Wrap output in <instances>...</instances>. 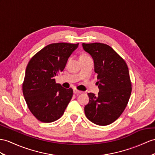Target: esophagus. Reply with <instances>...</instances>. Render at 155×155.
<instances>
[{"label":"esophagus","mask_w":155,"mask_h":155,"mask_svg":"<svg viewBox=\"0 0 155 155\" xmlns=\"http://www.w3.org/2000/svg\"><path fill=\"white\" fill-rule=\"evenodd\" d=\"M82 92L81 91H79L76 89H74V94H77V95H78V94H81Z\"/></svg>","instance_id":"1"}]
</instances>
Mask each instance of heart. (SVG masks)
I'll return each mask as SVG.
<instances>
[{
  "mask_svg": "<svg viewBox=\"0 0 155 155\" xmlns=\"http://www.w3.org/2000/svg\"><path fill=\"white\" fill-rule=\"evenodd\" d=\"M88 55H87V54H82L81 56H80V58H85V57H88Z\"/></svg>",
  "mask_w": 155,
  "mask_h": 155,
  "instance_id": "b5f03b06",
  "label": "heart"
}]
</instances>
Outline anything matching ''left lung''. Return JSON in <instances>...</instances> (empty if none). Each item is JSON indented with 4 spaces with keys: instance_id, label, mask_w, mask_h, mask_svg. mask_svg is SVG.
<instances>
[{
    "instance_id": "1",
    "label": "left lung",
    "mask_w": 155,
    "mask_h": 155,
    "mask_svg": "<svg viewBox=\"0 0 155 155\" xmlns=\"http://www.w3.org/2000/svg\"><path fill=\"white\" fill-rule=\"evenodd\" d=\"M83 48L93 59L99 89L98 95L89 93L84 108L86 117L99 126L118 119L126 108L131 93L129 70L124 60L108 45L83 43Z\"/></svg>"
}]
</instances>
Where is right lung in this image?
<instances>
[{"label": "right lung", "instance_id": "obj_1", "mask_svg": "<svg viewBox=\"0 0 155 155\" xmlns=\"http://www.w3.org/2000/svg\"><path fill=\"white\" fill-rule=\"evenodd\" d=\"M79 43H52L34 55L26 68L23 94L29 110L39 121L52 122L61 117L73 96V90L56 84Z\"/></svg>", "mask_w": 155, "mask_h": 155}]
</instances>
